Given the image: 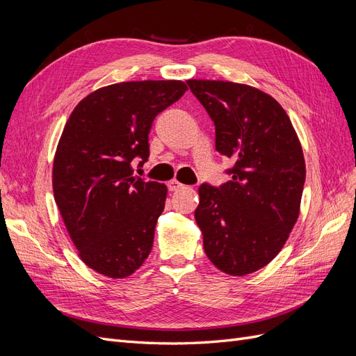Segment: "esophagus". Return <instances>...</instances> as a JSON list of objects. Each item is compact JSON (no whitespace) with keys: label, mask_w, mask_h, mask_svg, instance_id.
<instances>
[{"label":"esophagus","mask_w":356,"mask_h":356,"mask_svg":"<svg viewBox=\"0 0 356 356\" xmlns=\"http://www.w3.org/2000/svg\"><path fill=\"white\" fill-rule=\"evenodd\" d=\"M182 187V184L181 182H178L177 179H172V181H169L168 182V188H169V191H177V190H179Z\"/></svg>","instance_id":"1"}]
</instances>
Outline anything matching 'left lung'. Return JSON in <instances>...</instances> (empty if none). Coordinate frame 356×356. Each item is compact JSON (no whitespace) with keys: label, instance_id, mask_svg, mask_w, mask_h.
Instances as JSON below:
<instances>
[{"label":"left lung","instance_id":"1","mask_svg":"<svg viewBox=\"0 0 356 356\" xmlns=\"http://www.w3.org/2000/svg\"><path fill=\"white\" fill-rule=\"evenodd\" d=\"M215 124V148L234 165L220 187L203 182L195 218L209 260L243 276L270 263L298 218L306 165L297 134L272 96L246 84L188 80Z\"/></svg>","mask_w":356,"mask_h":356}]
</instances>
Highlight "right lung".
<instances>
[{
    "label": "right lung",
    "mask_w": 356,
    "mask_h": 356,
    "mask_svg": "<svg viewBox=\"0 0 356 356\" xmlns=\"http://www.w3.org/2000/svg\"><path fill=\"white\" fill-rule=\"evenodd\" d=\"M187 86L124 81L86 96L63 127L53 161V195L80 258L108 277H126L153 248L166 186L134 174L148 160L159 113Z\"/></svg>",
    "instance_id": "obj_1"
}]
</instances>
